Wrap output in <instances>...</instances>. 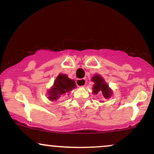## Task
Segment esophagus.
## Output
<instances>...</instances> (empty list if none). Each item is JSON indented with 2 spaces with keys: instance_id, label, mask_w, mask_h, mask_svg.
<instances>
[{
  "instance_id": "obj_1",
  "label": "esophagus",
  "mask_w": 154,
  "mask_h": 154,
  "mask_svg": "<svg viewBox=\"0 0 154 154\" xmlns=\"http://www.w3.org/2000/svg\"><path fill=\"white\" fill-rule=\"evenodd\" d=\"M86 83V79H77L76 80V85L79 87H83Z\"/></svg>"
}]
</instances>
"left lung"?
Wrapping results in <instances>:
<instances>
[{
  "label": "left lung",
  "instance_id": "obj_1",
  "mask_svg": "<svg viewBox=\"0 0 154 154\" xmlns=\"http://www.w3.org/2000/svg\"><path fill=\"white\" fill-rule=\"evenodd\" d=\"M92 81L94 82V88H93V92L94 94H97L98 93H102L103 96L105 99L109 98L112 94V92L109 90L107 83L104 82V80L101 76L96 75L93 77Z\"/></svg>",
  "mask_w": 154,
  "mask_h": 154
}]
</instances>
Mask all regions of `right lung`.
<instances>
[{
  "label": "right lung",
  "mask_w": 154,
  "mask_h": 154,
  "mask_svg": "<svg viewBox=\"0 0 154 154\" xmlns=\"http://www.w3.org/2000/svg\"><path fill=\"white\" fill-rule=\"evenodd\" d=\"M74 88L76 85L74 80L68 78L66 74H59L54 82V86L49 91V99L51 101L57 100Z\"/></svg>",
  "instance_id": "add662e5"
}]
</instances>
